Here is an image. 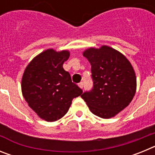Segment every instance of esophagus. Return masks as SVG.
I'll use <instances>...</instances> for the list:
<instances>
[{"instance_id": "1", "label": "esophagus", "mask_w": 155, "mask_h": 155, "mask_svg": "<svg viewBox=\"0 0 155 155\" xmlns=\"http://www.w3.org/2000/svg\"><path fill=\"white\" fill-rule=\"evenodd\" d=\"M78 85H79V87L81 88V89H83V87H84V83H83V82H80Z\"/></svg>"}]
</instances>
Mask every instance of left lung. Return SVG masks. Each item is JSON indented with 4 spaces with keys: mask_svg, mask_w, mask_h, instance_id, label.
I'll list each match as a JSON object with an SVG mask.
<instances>
[{
    "mask_svg": "<svg viewBox=\"0 0 155 155\" xmlns=\"http://www.w3.org/2000/svg\"><path fill=\"white\" fill-rule=\"evenodd\" d=\"M91 65L93 87L81 95L91 113L109 119L130 103L137 88L135 72L122 53L107 46L83 53Z\"/></svg>",
    "mask_w": 155,
    "mask_h": 155,
    "instance_id": "8db88e82",
    "label": "left lung"
}]
</instances>
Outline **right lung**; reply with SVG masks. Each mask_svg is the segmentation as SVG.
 Here are the masks:
<instances>
[{"mask_svg":"<svg viewBox=\"0 0 155 155\" xmlns=\"http://www.w3.org/2000/svg\"><path fill=\"white\" fill-rule=\"evenodd\" d=\"M69 56L67 50H46L29 63L23 74V97L29 107L48 122L62 118L73 98L83 92L63 68Z\"/></svg>","mask_w":155,"mask_h":155,"instance_id":"add662e5","label":"right lung"}]
</instances>
